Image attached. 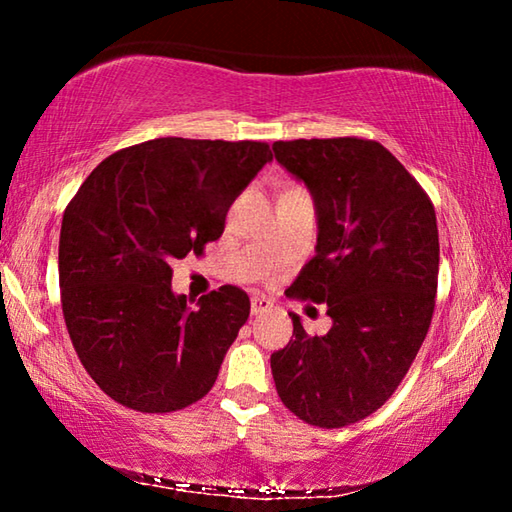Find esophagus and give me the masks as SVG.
I'll return each mask as SVG.
<instances>
[{"label": "esophagus", "mask_w": 512, "mask_h": 512, "mask_svg": "<svg viewBox=\"0 0 512 512\" xmlns=\"http://www.w3.org/2000/svg\"><path fill=\"white\" fill-rule=\"evenodd\" d=\"M273 307V300L266 298V296H253L250 298V314L253 316H259L264 314V311H268Z\"/></svg>", "instance_id": "obj_1"}]
</instances>
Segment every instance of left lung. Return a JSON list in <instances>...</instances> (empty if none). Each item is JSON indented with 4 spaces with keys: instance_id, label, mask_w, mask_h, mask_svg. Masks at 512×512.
I'll list each match as a JSON object with an SVG mask.
<instances>
[{
    "instance_id": "8db88e82",
    "label": "left lung",
    "mask_w": 512,
    "mask_h": 512,
    "mask_svg": "<svg viewBox=\"0 0 512 512\" xmlns=\"http://www.w3.org/2000/svg\"><path fill=\"white\" fill-rule=\"evenodd\" d=\"M316 201L318 246L287 289L327 305L325 336L296 314L293 339L271 354L282 404L307 424L341 429L381 409L429 332L438 289V225L429 194L375 140L273 144Z\"/></svg>"
}]
</instances>
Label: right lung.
Segmentation results:
<instances>
[{
	"label": "right lung",
	"mask_w": 512,
	"mask_h": 512,
	"mask_svg": "<svg viewBox=\"0 0 512 512\" xmlns=\"http://www.w3.org/2000/svg\"><path fill=\"white\" fill-rule=\"evenodd\" d=\"M273 153L266 142L158 137L112 153L65 207L60 302L83 368L110 400L171 413L210 393L248 320L232 284L196 307L173 296L171 264L203 255Z\"/></svg>",
	"instance_id": "1"
}]
</instances>
